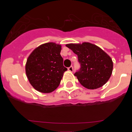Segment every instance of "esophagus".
<instances>
[{
	"label": "esophagus",
	"instance_id": "1",
	"mask_svg": "<svg viewBox=\"0 0 132 132\" xmlns=\"http://www.w3.org/2000/svg\"><path fill=\"white\" fill-rule=\"evenodd\" d=\"M68 70L70 71H71V72H73V66H70V67H69L68 68Z\"/></svg>",
	"mask_w": 132,
	"mask_h": 132
}]
</instances>
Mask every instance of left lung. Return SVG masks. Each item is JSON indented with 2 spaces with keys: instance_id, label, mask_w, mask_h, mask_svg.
Returning <instances> with one entry per match:
<instances>
[{
  "instance_id": "8db88e82",
  "label": "left lung",
  "mask_w": 132,
  "mask_h": 132,
  "mask_svg": "<svg viewBox=\"0 0 132 132\" xmlns=\"http://www.w3.org/2000/svg\"><path fill=\"white\" fill-rule=\"evenodd\" d=\"M66 46L78 56L80 68L74 75L81 85L89 89H95L107 83L113 70V62L107 53L90 43Z\"/></svg>"
}]
</instances>
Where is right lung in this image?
Listing matches in <instances>:
<instances>
[{
    "label": "right lung",
    "instance_id": "right-lung-1",
    "mask_svg": "<svg viewBox=\"0 0 132 132\" xmlns=\"http://www.w3.org/2000/svg\"><path fill=\"white\" fill-rule=\"evenodd\" d=\"M61 45L55 43L43 44L27 60L25 72L30 84L43 93H52L59 86L67 68L63 66L60 52Z\"/></svg>",
    "mask_w": 132,
    "mask_h": 132
}]
</instances>
